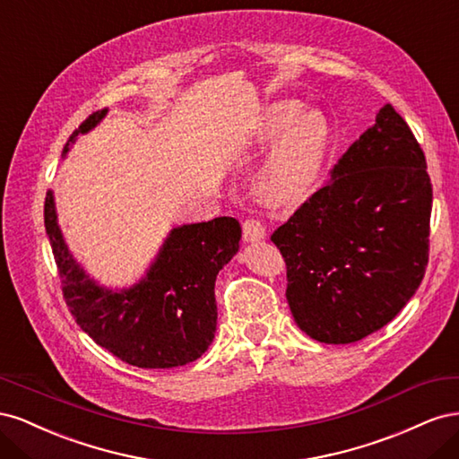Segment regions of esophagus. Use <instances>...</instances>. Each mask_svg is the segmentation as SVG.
<instances>
[{"label": "esophagus", "instance_id": "esophagus-1", "mask_svg": "<svg viewBox=\"0 0 459 459\" xmlns=\"http://www.w3.org/2000/svg\"><path fill=\"white\" fill-rule=\"evenodd\" d=\"M266 238V228H264V224L260 220H255V218H248L245 220L243 224V239L247 243H255V241H260Z\"/></svg>", "mask_w": 459, "mask_h": 459}]
</instances>
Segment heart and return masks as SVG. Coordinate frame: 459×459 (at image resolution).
Wrapping results in <instances>:
<instances>
[{
    "mask_svg": "<svg viewBox=\"0 0 459 459\" xmlns=\"http://www.w3.org/2000/svg\"><path fill=\"white\" fill-rule=\"evenodd\" d=\"M258 140L264 145L276 142L260 169V189L280 201L308 197L331 147V124L322 110H302L293 100L277 101L262 115Z\"/></svg>",
    "mask_w": 459,
    "mask_h": 459,
    "instance_id": "heart-1",
    "label": "heart"
}]
</instances>
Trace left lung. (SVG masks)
<instances>
[{
  "label": "left lung",
  "instance_id": "1",
  "mask_svg": "<svg viewBox=\"0 0 459 459\" xmlns=\"http://www.w3.org/2000/svg\"><path fill=\"white\" fill-rule=\"evenodd\" d=\"M430 208L423 149L386 103L329 182L272 235L297 325L314 341L349 344L394 319L425 275Z\"/></svg>",
  "mask_w": 459,
  "mask_h": 459
}]
</instances>
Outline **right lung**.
<instances>
[{"instance_id": "right-lung-1", "label": "right lung", "mask_w": 459, "mask_h": 459, "mask_svg": "<svg viewBox=\"0 0 459 459\" xmlns=\"http://www.w3.org/2000/svg\"><path fill=\"white\" fill-rule=\"evenodd\" d=\"M105 115L107 108L97 110L82 122L63 157L78 134L93 130ZM44 220L66 307L97 344L145 369L186 366L204 354L216 333V275L239 251L238 220L220 216L174 228L142 280L120 290L101 287L68 251L53 191H48Z\"/></svg>"}]
</instances>
